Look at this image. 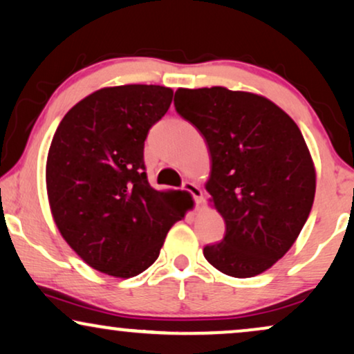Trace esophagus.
<instances>
[{
    "instance_id": "1",
    "label": "esophagus",
    "mask_w": 354,
    "mask_h": 354,
    "mask_svg": "<svg viewBox=\"0 0 354 354\" xmlns=\"http://www.w3.org/2000/svg\"><path fill=\"white\" fill-rule=\"evenodd\" d=\"M183 189L185 191H187V192H191L192 194V197H194V201H196V204L199 205L201 202H202V189L197 185H194V183H185V185H183Z\"/></svg>"
}]
</instances>
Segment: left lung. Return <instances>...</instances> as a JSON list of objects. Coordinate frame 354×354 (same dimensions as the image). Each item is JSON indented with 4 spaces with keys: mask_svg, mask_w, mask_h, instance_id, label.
I'll return each mask as SVG.
<instances>
[{
    "mask_svg": "<svg viewBox=\"0 0 354 354\" xmlns=\"http://www.w3.org/2000/svg\"><path fill=\"white\" fill-rule=\"evenodd\" d=\"M174 106L205 139V189L225 220V238L204 257L234 279L268 270L298 239L314 202L315 168L298 124L263 95L218 86L178 88Z\"/></svg>",
    "mask_w": 354,
    "mask_h": 354,
    "instance_id": "8db88e82",
    "label": "left lung"
}]
</instances>
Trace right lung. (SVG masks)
Returning <instances> with one entry per match:
<instances>
[{
	"mask_svg": "<svg viewBox=\"0 0 354 354\" xmlns=\"http://www.w3.org/2000/svg\"><path fill=\"white\" fill-rule=\"evenodd\" d=\"M171 100L169 87H103L66 113L51 140L45 178L56 228L87 266L116 279L147 270L186 215L180 191L153 189L144 165V140Z\"/></svg>",
	"mask_w": 354,
	"mask_h": 354,
	"instance_id": "1",
	"label": "right lung"
}]
</instances>
